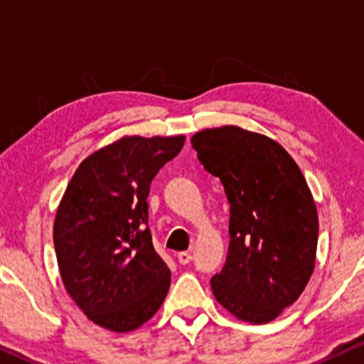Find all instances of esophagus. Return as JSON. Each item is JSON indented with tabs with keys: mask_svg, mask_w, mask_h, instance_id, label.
<instances>
[{
	"mask_svg": "<svg viewBox=\"0 0 364 364\" xmlns=\"http://www.w3.org/2000/svg\"><path fill=\"white\" fill-rule=\"evenodd\" d=\"M177 260H178V263H182V265H187V263H191L192 255L188 252H178Z\"/></svg>",
	"mask_w": 364,
	"mask_h": 364,
	"instance_id": "1",
	"label": "esophagus"
}]
</instances>
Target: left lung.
I'll use <instances>...</instances> for the list:
<instances>
[{
    "mask_svg": "<svg viewBox=\"0 0 364 364\" xmlns=\"http://www.w3.org/2000/svg\"><path fill=\"white\" fill-rule=\"evenodd\" d=\"M191 142L230 203V243L210 280L213 295L238 320H275L315 268L318 213L305 177L280 144L242 127L205 129Z\"/></svg>",
    "mask_w": 364,
    "mask_h": 364,
    "instance_id": "obj_1",
    "label": "left lung"
}]
</instances>
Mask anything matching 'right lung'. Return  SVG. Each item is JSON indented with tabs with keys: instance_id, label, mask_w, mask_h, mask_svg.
<instances>
[{
	"instance_id": "1",
	"label": "right lung",
	"mask_w": 364,
	"mask_h": 364,
	"mask_svg": "<svg viewBox=\"0 0 364 364\" xmlns=\"http://www.w3.org/2000/svg\"><path fill=\"white\" fill-rule=\"evenodd\" d=\"M186 137H122L84 159L54 220L63 283L89 320L126 333L156 315L171 270L152 245L147 196Z\"/></svg>"
}]
</instances>
